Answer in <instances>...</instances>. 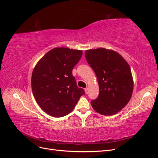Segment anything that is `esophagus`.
<instances>
[{
    "label": "esophagus",
    "mask_w": 158,
    "mask_h": 158,
    "mask_svg": "<svg viewBox=\"0 0 158 158\" xmlns=\"http://www.w3.org/2000/svg\"><path fill=\"white\" fill-rule=\"evenodd\" d=\"M85 93H86V94H88V93H89V88L85 89Z\"/></svg>",
    "instance_id": "esophagus-1"
}]
</instances>
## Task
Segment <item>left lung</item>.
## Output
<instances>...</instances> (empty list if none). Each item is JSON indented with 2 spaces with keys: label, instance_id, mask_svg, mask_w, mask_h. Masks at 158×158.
<instances>
[{
  "label": "left lung",
  "instance_id": "1",
  "mask_svg": "<svg viewBox=\"0 0 158 158\" xmlns=\"http://www.w3.org/2000/svg\"><path fill=\"white\" fill-rule=\"evenodd\" d=\"M85 55L99 85L98 96L91 102L93 109L106 116L117 113L132 97L134 84L129 65L119 53L105 48L89 49Z\"/></svg>",
  "mask_w": 158,
  "mask_h": 158
}]
</instances>
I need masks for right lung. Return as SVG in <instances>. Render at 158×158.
I'll use <instances>...</instances> for the list:
<instances>
[{
    "instance_id": "right-lung-1",
    "label": "right lung",
    "mask_w": 158,
    "mask_h": 158,
    "mask_svg": "<svg viewBox=\"0 0 158 158\" xmlns=\"http://www.w3.org/2000/svg\"><path fill=\"white\" fill-rule=\"evenodd\" d=\"M82 55L81 50L56 48L35 66L31 75V89L38 105L47 114L54 117L67 115L85 94L72 75Z\"/></svg>"
}]
</instances>
